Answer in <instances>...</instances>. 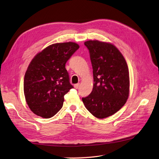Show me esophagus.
Here are the masks:
<instances>
[{
  "label": "esophagus",
  "mask_w": 159,
  "mask_h": 159,
  "mask_svg": "<svg viewBox=\"0 0 159 159\" xmlns=\"http://www.w3.org/2000/svg\"><path fill=\"white\" fill-rule=\"evenodd\" d=\"M74 88H75V89H78L79 88V87H80V84L78 83V84H74Z\"/></svg>",
  "instance_id": "obj_1"
}]
</instances>
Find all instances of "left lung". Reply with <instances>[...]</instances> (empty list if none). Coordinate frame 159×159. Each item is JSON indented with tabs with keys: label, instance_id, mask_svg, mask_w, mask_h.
Here are the masks:
<instances>
[{
	"label": "left lung",
	"instance_id": "obj_1",
	"mask_svg": "<svg viewBox=\"0 0 159 159\" xmlns=\"http://www.w3.org/2000/svg\"><path fill=\"white\" fill-rule=\"evenodd\" d=\"M93 68V87L82 98L89 111L99 119L113 115L126 103L129 93L128 66L121 53L111 44L98 40L84 42Z\"/></svg>",
	"mask_w": 159,
	"mask_h": 159
}]
</instances>
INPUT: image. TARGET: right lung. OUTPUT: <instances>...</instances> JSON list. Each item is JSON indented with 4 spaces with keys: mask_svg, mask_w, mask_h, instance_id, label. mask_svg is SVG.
<instances>
[{
    "mask_svg": "<svg viewBox=\"0 0 159 159\" xmlns=\"http://www.w3.org/2000/svg\"><path fill=\"white\" fill-rule=\"evenodd\" d=\"M79 48L74 42L57 43L34 57L24 80L26 101L34 113L48 119L61 109L64 95L74 88L66 64Z\"/></svg>",
    "mask_w": 159,
    "mask_h": 159,
    "instance_id": "obj_1",
    "label": "right lung"
}]
</instances>
